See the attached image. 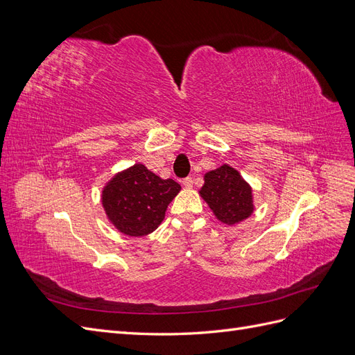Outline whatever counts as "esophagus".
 I'll return each mask as SVG.
<instances>
[{"instance_id": "34e87169", "label": "esophagus", "mask_w": 355, "mask_h": 355, "mask_svg": "<svg viewBox=\"0 0 355 355\" xmlns=\"http://www.w3.org/2000/svg\"><path fill=\"white\" fill-rule=\"evenodd\" d=\"M182 184H184L185 188H191L192 185H194V179H192L191 176H188V178H185L184 180H182Z\"/></svg>"}]
</instances>
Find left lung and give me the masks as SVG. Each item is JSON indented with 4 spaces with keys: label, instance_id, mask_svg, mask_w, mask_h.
Here are the masks:
<instances>
[{
    "label": "left lung",
    "instance_id": "left-lung-1",
    "mask_svg": "<svg viewBox=\"0 0 355 355\" xmlns=\"http://www.w3.org/2000/svg\"><path fill=\"white\" fill-rule=\"evenodd\" d=\"M200 194L223 223L241 222L253 211L252 188L237 170L227 164L204 176V187Z\"/></svg>",
    "mask_w": 355,
    "mask_h": 355
}]
</instances>
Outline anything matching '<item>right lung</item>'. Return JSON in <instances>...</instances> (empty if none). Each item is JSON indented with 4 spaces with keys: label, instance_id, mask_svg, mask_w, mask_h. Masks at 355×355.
<instances>
[{
    "label": "right lung",
    "instance_id": "obj_1",
    "mask_svg": "<svg viewBox=\"0 0 355 355\" xmlns=\"http://www.w3.org/2000/svg\"><path fill=\"white\" fill-rule=\"evenodd\" d=\"M180 185L161 179L142 164L118 173L103 189L102 202L110 220L130 237H141L158 228L167 206Z\"/></svg>",
    "mask_w": 355,
    "mask_h": 355
}]
</instances>
